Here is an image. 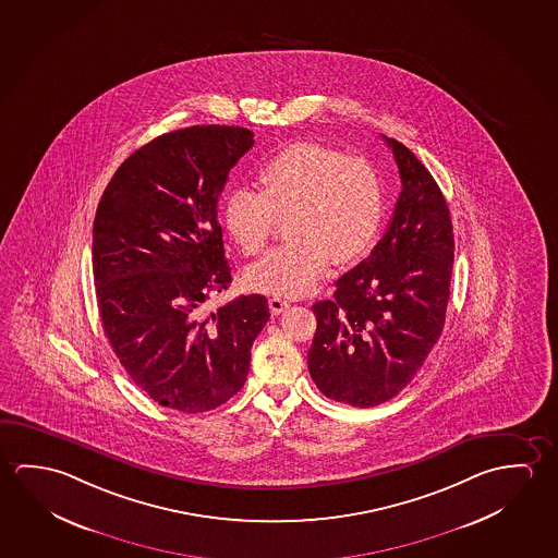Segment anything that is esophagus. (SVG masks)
<instances>
[{"mask_svg":"<svg viewBox=\"0 0 558 558\" xmlns=\"http://www.w3.org/2000/svg\"><path fill=\"white\" fill-rule=\"evenodd\" d=\"M288 305H290V303L286 302L280 295H275V298L268 300V307L272 311V315H280L282 311L288 310Z\"/></svg>","mask_w":558,"mask_h":558,"instance_id":"34e87169","label":"esophagus"}]
</instances>
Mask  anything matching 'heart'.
<instances>
[{
	"label": "heart",
	"instance_id": "b5f03b06",
	"mask_svg": "<svg viewBox=\"0 0 558 558\" xmlns=\"http://www.w3.org/2000/svg\"><path fill=\"white\" fill-rule=\"evenodd\" d=\"M263 192H229L223 221L245 255H258L286 218L290 241L248 270L256 292H310L329 263L347 265L372 247L384 218V184L374 165L319 144H295L258 171Z\"/></svg>",
	"mask_w": 558,
	"mask_h": 558
}]
</instances>
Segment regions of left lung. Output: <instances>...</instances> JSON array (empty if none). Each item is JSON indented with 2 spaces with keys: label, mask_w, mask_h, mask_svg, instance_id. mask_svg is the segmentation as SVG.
Instances as JSON below:
<instances>
[{
  "label": "left lung",
  "mask_w": 558,
  "mask_h": 558,
  "mask_svg": "<svg viewBox=\"0 0 558 558\" xmlns=\"http://www.w3.org/2000/svg\"><path fill=\"white\" fill-rule=\"evenodd\" d=\"M385 137V136H384ZM393 149L402 191L372 255L313 305L307 366L320 393L367 409L401 393L438 342L453 270V228L438 183L411 149Z\"/></svg>",
  "instance_id": "8db88e82"
}]
</instances>
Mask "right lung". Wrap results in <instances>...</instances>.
Segmentation results:
<instances>
[{
    "label": "right lung",
    "instance_id": "add662e5",
    "mask_svg": "<svg viewBox=\"0 0 558 558\" xmlns=\"http://www.w3.org/2000/svg\"><path fill=\"white\" fill-rule=\"evenodd\" d=\"M239 126H191L151 140L120 165L93 221V278L102 330L132 381L161 407L206 412L247 379L270 311L265 295L226 292L218 201L253 147Z\"/></svg>",
    "mask_w": 558,
    "mask_h": 558
}]
</instances>
